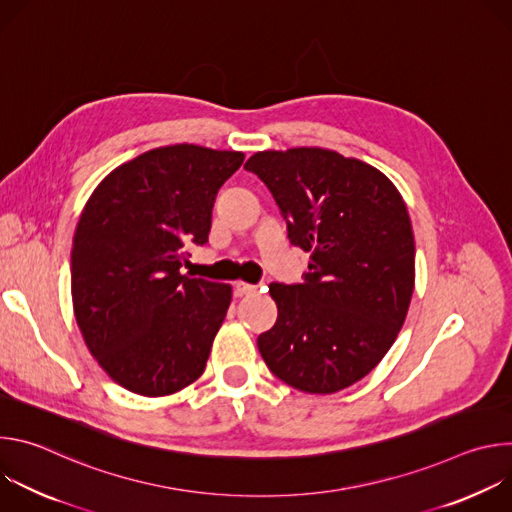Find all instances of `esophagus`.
Returning <instances> with one entry per match:
<instances>
[{"instance_id": "obj_1", "label": "esophagus", "mask_w": 512, "mask_h": 512, "mask_svg": "<svg viewBox=\"0 0 512 512\" xmlns=\"http://www.w3.org/2000/svg\"><path fill=\"white\" fill-rule=\"evenodd\" d=\"M257 289H259V287L253 285V283H245V281H237V283H235V291H237V294H241V296L255 294Z\"/></svg>"}]
</instances>
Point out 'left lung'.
Returning a JSON list of instances; mask_svg holds the SVG:
<instances>
[{"label": "left lung", "mask_w": 512, "mask_h": 512, "mask_svg": "<svg viewBox=\"0 0 512 512\" xmlns=\"http://www.w3.org/2000/svg\"><path fill=\"white\" fill-rule=\"evenodd\" d=\"M257 174L310 255L304 283H271L277 320L257 338L269 371L328 395L367 377L393 346L413 296L415 241L395 184L371 164L324 148L257 152Z\"/></svg>", "instance_id": "8db88e82"}]
</instances>
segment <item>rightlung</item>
Returning <instances> with one entry per match:
<instances>
[{"label":"right lung","instance_id":"right-lung-1","mask_svg":"<svg viewBox=\"0 0 512 512\" xmlns=\"http://www.w3.org/2000/svg\"><path fill=\"white\" fill-rule=\"evenodd\" d=\"M245 154L176 143L107 174L72 239V310L87 348L123 389L172 395L206 367L233 287L180 273L208 241L212 206Z\"/></svg>","mask_w":512,"mask_h":512}]
</instances>
